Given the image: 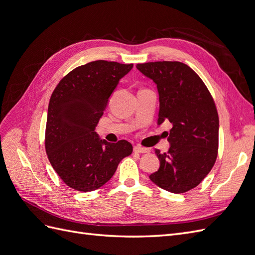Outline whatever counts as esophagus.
<instances>
[{"label":"esophagus","mask_w":255,"mask_h":255,"mask_svg":"<svg viewBox=\"0 0 255 255\" xmlns=\"http://www.w3.org/2000/svg\"><path fill=\"white\" fill-rule=\"evenodd\" d=\"M134 152L135 153H148V152H150V149L144 148V146L136 145V146H134Z\"/></svg>","instance_id":"34e87169"}]
</instances>
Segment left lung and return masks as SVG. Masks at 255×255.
Masks as SVG:
<instances>
[{
	"label": "left lung",
	"mask_w": 255,
	"mask_h": 255,
	"mask_svg": "<svg viewBox=\"0 0 255 255\" xmlns=\"http://www.w3.org/2000/svg\"><path fill=\"white\" fill-rule=\"evenodd\" d=\"M156 84L159 94L158 125L171 122L170 148L160 153L159 169L150 174L157 186L183 194L203 181L218 155L219 118L210 90L190 67L180 61L137 64Z\"/></svg>",
	"instance_id": "obj_1"
}]
</instances>
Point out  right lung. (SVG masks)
Listing matches in <instances>:
<instances>
[{
	"mask_svg": "<svg viewBox=\"0 0 255 255\" xmlns=\"http://www.w3.org/2000/svg\"><path fill=\"white\" fill-rule=\"evenodd\" d=\"M133 64L96 60L76 67L51 96L44 146L54 170L67 186L92 191L109 182L120 160L133 152L127 140H100L95 132L107 102Z\"/></svg>",
	"mask_w": 255,
	"mask_h": 255,
	"instance_id": "obj_1",
	"label": "right lung"
}]
</instances>
